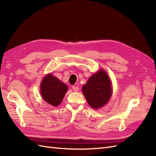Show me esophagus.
<instances>
[{
    "instance_id": "obj_1",
    "label": "esophagus",
    "mask_w": 156,
    "mask_h": 156,
    "mask_svg": "<svg viewBox=\"0 0 156 156\" xmlns=\"http://www.w3.org/2000/svg\"><path fill=\"white\" fill-rule=\"evenodd\" d=\"M72 89H73V90L74 92H77L79 90V87L77 86H73L72 87Z\"/></svg>"
}]
</instances>
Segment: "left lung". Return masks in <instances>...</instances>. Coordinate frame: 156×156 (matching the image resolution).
Instances as JSON below:
<instances>
[{"mask_svg":"<svg viewBox=\"0 0 156 156\" xmlns=\"http://www.w3.org/2000/svg\"><path fill=\"white\" fill-rule=\"evenodd\" d=\"M83 93L93 108L103 107L110 100L112 93L111 81L104 70L92 75L82 88Z\"/></svg>","mask_w":156,"mask_h":156,"instance_id":"1","label":"left lung"}]
</instances>
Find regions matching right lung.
Masks as SVG:
<instances>
[{"label": "right lung", "instance_id": "right-lung-1", "mask_svg": "<svg viewBox=\"0 0 156 156\" xmlns=\"http://www.w3.org/2000/svg\"><path fill=\"white\" fill-rule=\"evenodd\" d=\"M41 94L44 100L53 106H58L62 101L68 87L52 74L47 75L41 83Z\"/></svg>", "mask_w": 156, "mask_h": 156}]
</instances>
